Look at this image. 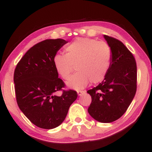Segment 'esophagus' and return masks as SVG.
<instances>
[{"label":"esophagus","mask_w":152,"mask_h":152,"mask_svg":"<svg viewBox=\"0 0 152 152\" xmlns=\"http://www.w3.org/2000/svg\"><path fill=\"white\" fill-rule=\"evenodd\" d=\"M86 92V91H77V94L79 96H81V94H84Z\"/></svg>","instance_id":"34e87169"}]
</instances>
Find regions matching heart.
<instances>
[{"label": "heart", "instance_id": "obj_1", "mask_svg": "<svg viewBox=\"0 0 152 152\" xmlns=\"http://www.w3.org/2000/svg\"><path fill=\"white\" fill-rule=\"evenodd\" d=\"M65 53L55 56L53 64L64 80L70 77L75 66L77 72L68 81V86L79 90L90 81L97 83L104 80L112 60V50L107 42L79 38L66 47Z\"/></svg>", "mask_w": 152, "mask_h": 152}]
</instances>
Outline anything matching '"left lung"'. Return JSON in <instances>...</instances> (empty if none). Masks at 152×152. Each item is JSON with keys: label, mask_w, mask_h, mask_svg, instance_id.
<instances>
[{"label": "left lung", "mask_w": 152, "mask_h": 152, "mask_svg": "<svg viewBox=\"0 0 152 152\" xmlns=\"http://www.w3.org/2000/svg\"><path fill=\"white\" fill-rule=\"evenodd\" d=\"M112 50L108 72L96 87L88 91L92 102L88 112L101 123H111L124 114L136 92L137 69L134 57L124 43L103 36Z\"/></svg>", "instance_id": "8db88e82"}]
</instances>
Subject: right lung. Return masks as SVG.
Returning <instances> with one entry per match:
<instances>
[{
    "instance_id": "obj_1",
    "label": "right lung",
    "mask_w": 152,
    "mask_h": 152,
    "mask_svg": "<svg viewBox=\"0 0 152 152\" xmlns=\"http://www.w3.org/2000/svg\"><path fill=\"white\" fill-rule=\"evenodd\" d=\"M67 42L60 38L42 41L27 50L15 69L18 105L28 119L40 128L59 126L77 97L72 90L63 91L61 96L55 94L65 84L58 78L53 58Z\"/></svg>"
}]
</instances>
